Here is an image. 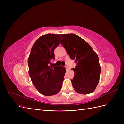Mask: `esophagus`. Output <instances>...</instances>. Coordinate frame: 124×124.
<instances>
[{
    "label": "esophagus",
    "mask_w": 124,
    "mask_h": 124,
    "mask_svg": "<svg viewBox=\"0 0 124 124\" xmlns=\"http://www.w3.org/2000/svg\"><path fill=\"white\" fill-rule=\"evenodd\" d=\"M65 67H66V70H68V67H67V66H65Z\"/></svg>",
    "instance_id": "obj_1"
}]
</instances>
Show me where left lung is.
<instances>
[{"label":"left lung","instance_id":"obj_1","mask_svg":"<svg viewBox=\"0 0 124 124\" xmlns=\"http://www.w3.org/2000/svg\"><path fill=\"white\" fill-rule=\"evenodd\" d=\"M61 36V43L70 58L77 62L76 68L72 69L74 76L71 82L74 90L84 95L93 93L99 83L101 72L98 55L89 44L77 35L68 33Z\"/></svg>","mask_w":124,"mask_h":124}]
</instances>
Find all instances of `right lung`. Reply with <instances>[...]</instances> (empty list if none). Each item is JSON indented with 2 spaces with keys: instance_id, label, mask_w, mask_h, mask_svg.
I'll use <instances>...</instances> for the list:
<instances>
[{
  "instance_id": "add662e5",
  "label": "right lung",
  "mask_w": 124,
  "mask_h": 124,
  "mask_svg": "<svg viewBox=\"0 0 124 124\" xmlns=\"http://www.w3.org/2000/svg\"><path fill=\"white\" fill-rule=\"evenodd\" d=\"M61 42L59 35L41 36L33 44L28 59L29 74L33 84L44 96H52L61 91L66 71L62 66H50L55 60L54 51Z\"/></svg>"
}]
</instances>
